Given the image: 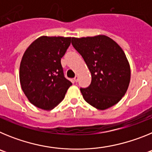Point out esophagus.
<instances>
[{"instance_id":"obj_1","label":"esophagus","mask_w":152,"mask_h":152,"mask_svg":"<svg viewBox=\"0 0 152 152\" xmlns=\"http://www.w3.org/2000/svg\"><path fill=\"white\" fill-rule=\"evenodd\" d=\"M78 79H79V77L77 76V75H76V76L75 77V78H74V80H75V82H77V81H78Z\"/></svg>"}]
</instances>
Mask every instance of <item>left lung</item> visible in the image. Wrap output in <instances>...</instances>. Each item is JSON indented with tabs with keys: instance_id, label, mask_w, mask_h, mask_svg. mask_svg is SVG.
<instances>
[{
	"instance_id": "8db88e82",
	"label": "left lung",
	"mask_w": 152,
	"mask_h": 152,
	"mask_svg": "<svg viewBox=\"0 0 152 152\" xmlns=\"http://www.w3.org/2000/svg\"><path fill=\"white\" fill-rule=\"evenodd\" d=\"M72 44L91 74L89 87L80 89L85 101L100 110L120 101L131 77L129 63L121 47L104 35L73 37Z\"/></svg>"
}]
</instances>
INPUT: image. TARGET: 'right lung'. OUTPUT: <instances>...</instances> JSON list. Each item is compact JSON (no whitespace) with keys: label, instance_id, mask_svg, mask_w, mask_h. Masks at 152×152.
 Wrapping results in <instances>:
<instances>
[{"label":"right lung","instance_id":"obj_1","mask_svg":"<svg viewBox=\"0 0 152 152\" xmlns=\"http://www.w3.org/2000/svg\"><path fill=\"white\" fill-rule=\"evenodd\" d=\"M72 37L42 36L28 47L20 66L21 88L35 107L51 110L64 99L72 82L64 76L61 58Z\"/></svg>","mask_w":152,"mask_h":152}]
</instances>
